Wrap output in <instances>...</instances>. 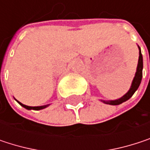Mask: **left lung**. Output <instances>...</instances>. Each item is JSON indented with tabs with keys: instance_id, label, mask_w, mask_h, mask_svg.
I'll return each mask as SVG.
<instances>
[{
	"instance_id": "left-lung-1",
	"label": "left lung",
	"mask_w": 150,
	"mask_h": 150,
	"mask_svg": "<svg viewBox=\"0 0 150 150\" xmlns=\"http://www.w3.org/2000/svg\"><path fill=\"white\" fill-rule=\"evenodd\" d=\"M139 48V59H138V64H137V68H136V72H135V77L132 81L131 86L129 90L124 95L122 96L121 98L116 99V100H109V101H105V100H101V102H103L105 104L109 105H119L126 101H128L129 98L132 97V96L134 95L135 91L137 90V88H139L141 81H142V69H143V62H142V52H141V48L138 46Z\"/></svg>"
}]
</instances>
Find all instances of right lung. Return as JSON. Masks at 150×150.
<instances>
[{"label":"right lung","mask_w":150,"mask_h":150,"mask_svg":"<svg viewBox=\"0 0 150 150\" xmlns=\"http://www.w3.org/2000/svg\"><path fill=\"white\" fill-rule=\"evenodd\" d=\"M18 102V101H17ZM19 103V104L21 105V106H22L23 108H25L26 109H28V110H31V109H34V110H41V109H43V108H47V106H49L50 104H47V105H43V106H37V107H31V106H27V105H24L22 104L21 103H20V102H18Z\"/></svg>","instance_id":"1"}]
</instances>
